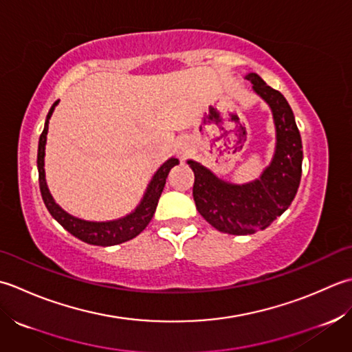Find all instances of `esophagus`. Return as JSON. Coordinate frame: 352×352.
<instances>
[{
    "label": "esophagus",
    "mask_w": 352,
    "mask_h": 352,
    "mask_svg": "<svg viewBox=\"0 0 352 352\" xmlns=\"http://www.w3.org/2000/svg\"><path fill=\"white\" fill-rule=\"evenodd\" d=\"M177 153H179V156L181 157H185L186 155H188V144H186V142H179L177 144Z\"/></svg>",
    "instance_id": "esophagus-1"
}]
</instances>
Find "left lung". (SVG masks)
I'll return each instance as SVG.
<instances>
[{
  "label": "left lung",
  "mask_w": 352,
  "mask_h": 352,
  "mask_svg": "<svg viewBox=\"0 0 352 352\" xmlns=\"http://www.w3.org/2000/svg\"><path fill=\"white\" fill-rule=\"evenodd\" d=\"M246 78L274 113L276 150L270 166L256 181L234 185L188 161L195 171L192 197L200 216L217 231L232 235L255 234L272 225L295 199L302 175V141L290 104L258 74L250 73Z\"/></svg>",
  "instance_id": "1"
}]
</instances>
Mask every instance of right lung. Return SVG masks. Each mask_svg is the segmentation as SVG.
I'll use <instances>...</instances> for the list:
<instances>
[{
	"label": "right lung",
	"instance_id": "obj_1",
	"mask_svg": "<svg viewBox=\"0 0 352 352\" xmlns=\"http://www.w3.org/2000/svg\"><path fill=\"white\" fill-rule=\"evenodd\" d=\"M56 104L57 102L52 106V109L48 112L45 127L44 131H42L41 138H39V148H38L39 188H41V195H42V199H44L47 210L63 228L67 229L69 234L77 236L78 240L88 243V245L113 246V245H120V243L135 239L136 235L144 231L146 226L150 223V220H152L157 206V200H160L164 186H166L170 170L175 166H177L179 161L176 157H171V160L162 164V167L157 170L156 175L153 176L152 182L148 184V188L146 191L144 197H142L141 204L136 206V210L132 214H129V216L118 220H112V221H86V220H80L69 216L68 212L63 211L62 208L54 202V199L52 195H50L48 186L45 182L44 156H45V142H47V132H48V120L52 117Z\"/></svg>",
	"mask_w": 352,
	"mask_h": 352
}]
</instances>
